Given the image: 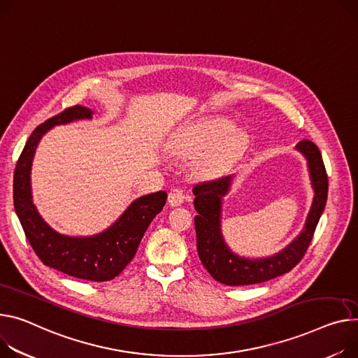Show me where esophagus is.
Returning <instances> with one entry per match:
<instances>
[{
  "label": "esophagus",
  "instance_id": "esophagus-1",
  "mask_svg": "<svg viewBox=\"0 0 358 358\" xmlns=\"http://www.w3.org/2000/svg\"><path fill=\"white\" fill-rule=\"evenodd\" d=\"M186 199V194L185 190L180 187H175L169 192V196H168V202L171 206H180Z\"/></svg>",
  "mask_w": 358,
  "mask_h": 358
}]
</instances>
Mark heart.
<instances>
[{"label":"heart","mask_w":358,"mask_h":358,"mask_svg":"<svg viewBox=\"0 0 358 358\" xmlns=\"http://www.w3.org/2000/svg\"><path fill=\"white\" fill-rule=\"evenodd\" d=\"M250 143L245 130L234 127L227 117L205 116L180 127L171 142L176 155L194 156L205 150L198 166L203 175L216 176L228 171Z\"/></svg>","instance_id":"1"}]
</instances>
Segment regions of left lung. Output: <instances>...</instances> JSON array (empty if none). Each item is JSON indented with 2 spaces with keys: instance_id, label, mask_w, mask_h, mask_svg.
I'll list each match as a JSON object with an SVG mask.
<instances>
[{
  "instance_id": "left-lung-1",
  "label": "left lung",
  "mask_w": 358,
  "mask_h": 358,
  "mask_svg": "<svg viewBox=\"0 0 358 358\" xmlns=\"http://www.w3.org/2000/svg\"><path fill=\"white\" fill-rule=\"evenodd\" d=\"M295 148L308 162L315 195L304 229L287 248L273 257L261 259L243 258L234 254L224 241L221 231L222 198L231 189L234 176L201 182L194 187V203L198 212L195 216L198 255L213 280L231 287L259 284L289 272L304 258L327 203L328 176L317 145L304 139Z\"/></svg>"
}]
</instances>
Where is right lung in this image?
I'll list each match as a JSON object with an SVG mask.
<instances>
[{"instance_id":"obj_1","label":"right lung","mask_w":358,"mask_h":358,"mask_svg":"<svg viewBox=\"0 0 358 358\" xmlns=\"http://www.w3.org/2000/svg\"><path fill=\"white\" fill-rule=\"evenodd\" d=\"M93 110L73 106L37 126L27 141L14 171V208L24 234L41 262L70 277L87 281H110L136 255L139 243L166 203L164 190L137 198L106 231L93 236H67L54 231L40 216L31 196V163L41 137L56 124L92 119Z\"/></svg>"}]
</instances>
